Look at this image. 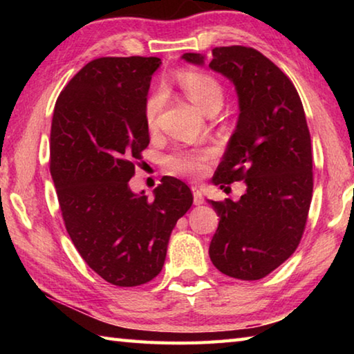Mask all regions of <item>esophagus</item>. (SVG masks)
Masks as SVG:
<instances>
[{"instance_id": "1", "label": "esophagus", "mask_w": 354, "mask_h": 354, "mask_svg": "<svg viewBox=\"0 0 354 354\" xmlns=\"http://www.w3.org/2000/svg\"><path fill=\"white\" fill-rule=\"evenodd\" d=\"M192 194H194V203H195V206H201L203 203H205V198H203L200 187H196V185H194V187H192Z\"/></svg>"}]
</instances>
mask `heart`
<instances>
[{"label": "heart", "mask_w": 354, "mask_h": 354, "mask_svg": "<svg viewBox=\"0 0 354 354\" xmlns=\"http://www.w3.org/2000/svg\"><path fill=\"white\" fill-rule=\"evenodd\" d=\"M178 82L183 87L189 100L200 109L209 113L214 109H220L223 103V87L212 75L205 71L184 70L178 75ZM162 106V95L153 93L145 103V122L149 128L156 127L158 115ZM214 151L211 148L201 149H178L165 158V165L170 171L183 176H200L205 173L207 160Z\"/></svg>", "instance_id": "obj_1"}]
</instances>
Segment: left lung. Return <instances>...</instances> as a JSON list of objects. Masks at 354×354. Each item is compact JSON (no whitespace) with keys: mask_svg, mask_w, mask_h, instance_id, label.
Instances as JSON below:
<instances>
[{"mask_svg":"<svg viewBox=\"0 0 354 354\" xmlns=\"http://www.w3.org/2000/svg\"><path fill=\"white\" fill-rule=\"evenodd\" d=\"M181 59L206 62L196 53ZM207 67L234 84L239 100L236 131L212 183L223 189L243 179L247 185L237 201L207 200L220 217L209 256L227 277L256 281L301 241L314 187L306 115L292 81L253 48H214Z\"/></svg>","mask_w":354,"mask_h":354,"instance_id":"1","label":"left lung"}]
</instances>
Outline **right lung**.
I'll list each match as a JSON object with an SVG mask.
<instances>
[{"label": "right lung", "mask_w": 354, "mask_h": 354, "mask_svg": "<svg viewBox=\"0 0 354 354\" xmlns=\"http://www.w3.org/2000/svg\"><path fill=\"white\" fill-rule=\"evenodd\" d=\"M159 57H100L73 76L53 113L50 171L65 227L87 266L118 287L162 270L170 234L194 196L176 178L134 194V160L148 147L145 103Z\"/></svg>", "instance_id": "add662e5"}]
</instances>
